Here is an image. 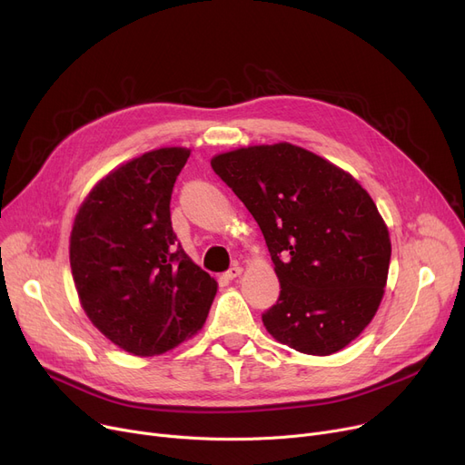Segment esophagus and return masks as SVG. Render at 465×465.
<instances>
[{"instance_id": "obj_1", "label": "esophagus", "mask_w": 465, "mask_h": 465, "mask_svg": "<svg viewBox=\"0 0 465 465\" xmlns=\"http://www.w3.org/2000/svg\"><path fill=\"white\" fill-rule=\"evenodd\" d=\"M241 273H242L241 267H239V265H233V267H230V270L224 273V279H226V281H233V279H237Z\"/></svg>"}]
</instances>
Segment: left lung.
I'll list each match as a JSON object with an SVG mask.
<instances>
[{"label":"left lung","instance_id":"obj_1","mask_svg":"<svg viewBox=\"0 0 465 465\" xmlns=\"http://www.w3.org/2000/svg\"><path fill=\"white\" fill-rule=\"evenodd\" d=\"M245 203L281 282L265 330L303 354L345 349L375 316L388 277V228L347 171L290 143L245 146L211 160Z\"/></svg>","mask_w":465,"mask_h":465}]
</instances>
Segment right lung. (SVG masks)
<instances>
[{
	"instance_id": "right-lung-1",
	"label": "right lung",
	"mask_w": 465,
	"mask_h": 465,
	"mask_svg": "<svg viewBox=\"0 0 465 465\" xmlns=\"http://www.w3.org/2000/svg\"><path fill=\"white\" fill-rule=\"evenodd\" d=\"M190 156L169 146L111 171L83 202L69 241L71 273L92 324L120 349L154 356L198 331L216 281L183 251L171 193Z\"/></svg>"
}]
</instances>
